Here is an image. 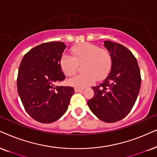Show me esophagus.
I'll list each match as a JSON object with an SVG mask.
<instances>
[{
	"label": "esophagus",
	"mask_w": 157,
	"mask_h": 157,
	"mask_svg": "<svg viewBox=\"0 0 157 157\" xmlns=\"http://www.w3.org/2000/svg\"><path fill=\"white\" fill-rule=\"evenodd\" d=\"M83 90V88H75V91L76 93H79V92H82Z\"/></svg>",
	"instance_id": "34e87169"
}]
</instances>
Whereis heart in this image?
Here are the masks:
<instances>
[{
    "label": "heart",
    "instance_id": "b5f03b06",
    "mask_svg": "<svg viewBox=\"0 0 157 157\" xmlns=\"http://www.w3.org/2000/svg\"><path fill=\"white\" fill-rule=\"evenodd\" d=\"M73 56L64 55L61 57L60 64L63 72L72 76L77 72L78 65H82L84 73L70 78L69 85L82 88L92 84L95 80H102L110 71L112 57L106 50L90 44L82 43L72 49Z\"/></svg>",
    "mask_w": 157,
    "mask_h": 157
}]
</instances>
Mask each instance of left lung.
<instances>
[{
	"instance_id": "obj_1",
	"label": "left lung",
	"mask_w": 157,
	"mask_h": 157,
	"mask_svg": "<svg viewBox=\"0 0 157 157\" xmlns=\"http://www.w3.org/2000/svg\"><path fill=\"white\" fill-rule=\"evenodd\" d=\"M112 57V68L105 80L92 87L94 96L88 101L99 120L112 123L122 120L133 107L139 93L141 77L136 57L124 45L104 41Z\"/></svg>"
}]
</instances>
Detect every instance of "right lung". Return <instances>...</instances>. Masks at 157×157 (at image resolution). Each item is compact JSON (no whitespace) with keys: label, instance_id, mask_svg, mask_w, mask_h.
<instances>
[{"label":"right lung","instance_id":"right-lung-1","mask_svg":"<svg viewBox=\"0 0 157 157\" xmlns=\"http://www.w3.org/2000/svg\"><path fill=\"white\" fill-rule=\"evenodd\" d=\"M66 47L62 42L42 43L21 61L18 93L26 112L39 122L51 123L61 118L75 93L72 87L56 85L66 78L60 64Z\"/></svg>","mask_w":157,"mask_h":157}]
</instances>
